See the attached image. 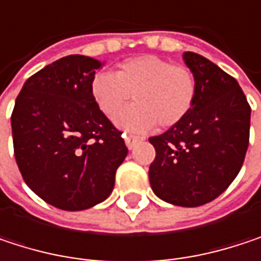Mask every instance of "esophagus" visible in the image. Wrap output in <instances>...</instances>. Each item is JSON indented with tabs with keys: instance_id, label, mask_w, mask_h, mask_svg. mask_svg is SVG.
I'll list each match as a JSON object with an SVG mask.
<instances>
[{
	"instance_id": "34e87169",
	"label": "esophagus",
	"mask_w": 261,
	"mask_h": 261,
	"mask_svg": "<svg viewBox=\"0 0 261 261\" xmlns=\"http://www.w3.org/2000/svg\"><path fill=\"white\" fill-rule=\"evenodd\" d=\"M124 139H125V145H127V148L128 149H133L140 140H142V137H137V136H131V134H124Z\"/></svg>"
}]
</instances>
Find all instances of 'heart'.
I'll return each mask as SVG.
<instances>
[{"instance_id": "1", "label": "heart", "mask_w": 261, "mask_h": 261, "mask_svg": "<svg viewBox=\"0 0 261 261\" xmlns=\"http://www.w3.org/2000/svg\"><path fill=\"white\" fill-rule=\"evenodd\" d=\"M135 104L117 112L129 95ZM90 96L96 109L115 118L122 130L143 133L159 124L163 128L178 124L196 99V79L181 65L145 54L122 62L113 72H98L90 80Z\"/></svg>"}]
</instances>
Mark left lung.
<instances>
[{"label":"left lung","mask_w":261,"mask_h":261,"mask_svg":"<svg viewBox=\"0 0 261 261\" xmlns=\"http://www.w3.org/2000/svg\"><path fill=\"white\" fill-rule=\"evenodd\" d=\"M196 79V99L187 116L149 137L152 192L163 201L198 207L218 198L237 177L249 143L251 107L239 83L208 59L186 51Z\"/></svg>","instance_id":"left-lung-1"}]
</instances>
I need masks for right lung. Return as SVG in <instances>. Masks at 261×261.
Instances as JSON below:
<instances>
[{"mask_svg": "<svg viewBox=\"0 0 261 261\" xmlns=\"http://www.w3.org/2000/svg\"><path fill=\"white\" fill-rule=\"evenodd\" d=\"M102 65L80 54L56 60L24 83L12 113L24 181L62 210H86L107 199L128 154L122 133L90 96V80Z\"/></svg>", "mask_w": 261, "mask_h": 261, "instance_id": "add662e5", "label": "right lung"}]
</instances>
